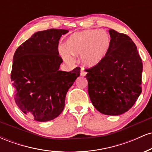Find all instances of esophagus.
<instances>
[{
  "label": "esophagus",
  "instance_id": "esophagus-1",
  "mask_svg": "<svg viewBox=\"0 0 152 152\" xmlns=\"http://www.w3.org/2000/svg\"><path fill=\"white\" fill-rule=\"evenodd\" d=\"M86 75V71L84 70V69L81 68V76H85Z\"/></svg>",
  "mask_w": 152,
  "mask_h": 152
}]
</instances>
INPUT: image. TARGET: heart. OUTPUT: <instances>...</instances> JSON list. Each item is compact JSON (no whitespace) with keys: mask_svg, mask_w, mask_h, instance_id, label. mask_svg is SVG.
<instances>
[{"mask_svg":"<svg viewBox=\"0 0 152 152\" xmlns=\"http://www.w3.org/2000/svg\"><path fill=\"white\" fill-rule=\"evenodd\" d=\"M111 38L104 30H85L76 32L68 38L66 46L59 47V52L66 61H72L71 53L81 56L85 66L92 67L100 63L110 49Z\"/></svg>","mask_w":152,"mask_h":152,"instance_id":"b5f03b06","label":"heart"}]
</instances>
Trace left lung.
<instances>
[{
    "mask_svg": "<svg viewBox=\"0 0 152 152\" xmlns=\"http://www.w3.org/2000/svg\"><path fill=\"white\" fill-rule=\"evenodd\" d=\"M110 49L97 65L86 69L92 104L106 115L129 111L142 93V61L129 36L110 29Z\"/></svg>",
    "mask_w": 152,
    "mask_h": 152,
    "instance_id": "obj_1",
    "label": "left lung"
}]
</instances>
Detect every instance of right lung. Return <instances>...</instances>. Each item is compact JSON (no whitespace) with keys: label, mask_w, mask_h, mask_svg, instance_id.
Here are the masks:
<instances>
[{"label":"right lung","mask_w":152,"mask_h":152,"mask_svg":"<svg viewBox=\"0 0 152 152\" xmlns=\"http://www.w3.org/2000/svg\"><path fill=\"white\" fill-rule=\"evenodd\" d=\"M68 32L53 28L36 32L13 56L10 78L15 104L38 121H50L62 112L66 93L80 75V67L59 71L63 62L59 40Z\"/></svg>","instance_id":"1"}]
</instances>
